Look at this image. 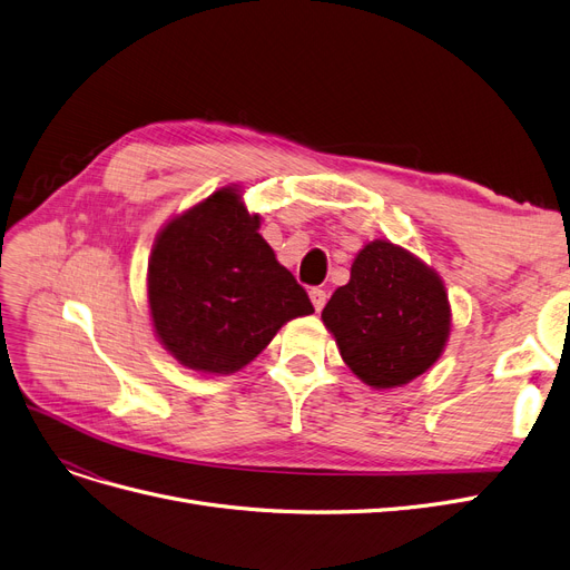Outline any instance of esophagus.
I'll list each match as a JSON object with an SVG mask.
<instances>
[{"label": "esophagus", "mask_w": 570, "mask_h": 570, "mask_svg": "<svg viewBox=\"0 0 570 570\" xmlns=\"http://www.w3.org/2000/svg\"><path fill=\"white\" fill-rule=\"evenodd\" d=\"M308 297H311V302H313V308H315V311H323V306L327 304V292H325L323 287H311Z\"/></svg>", "instance_id": "obj_1"}]
</instances>
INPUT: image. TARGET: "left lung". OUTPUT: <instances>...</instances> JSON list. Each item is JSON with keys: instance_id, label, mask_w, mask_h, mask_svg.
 Masks as SVG:
<instances>
[{"instance_id": "left-lung-1", "label": "left lung", "mask_w": 570, "mask_h": 570, "mask_svg": "<svg viewBox=\"0 0 570 570\" xmlns=\"http://www.w3.org/2000/svg\"><path fill=\"white\" fill-rule=\"evenodd\" d=\"M323 323L364 383L395 389L438 362L451 308L435 271L389 240H374L357 253L348 285L323 308Z\"/></svg>"}]
</instances>
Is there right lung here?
Here are the masks:
<instances>
[{
    "label": "right lung",
    "instance_id": "obj_1",
    "mask_svg": "<svg viewBox=\"0 0 570 570\" xmlns=\"http://www.w3.org/2000/svg\"><path fill=\"white\" fill-rule=\"evenodd\" d=\"M236 189H219L158 234L149 308L161 344L185 367L232 374L292 317L313 313L306 289L257 234Z\"/></svg>",
    "mask_w": 570,
    "mask_h": 570
}]
</instances>
